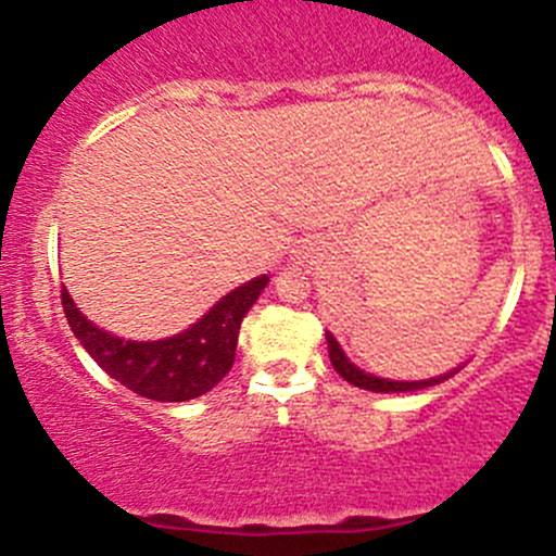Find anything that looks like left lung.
I'll return each instance as SVG.
<instances>
[{
	"label": "left lung",
	"instance_id": "8db88e82",
	"mask_svg": "<svg viewBox=\"0 0 556 556\" xmlns=\"http://www.w3.org/2000/svg\"><path fill=\"white\" fill-rule=\"evenodd\" d=\"M325 341H328V355H330V363H333L336 374H339L341 379H346L350 384L361 387V390H371V392H414V390H425V387H435L441 382H446V379L454 377V374L459 371L463 366H457L454 371H446L441 374V377H430V379H417V382H397V379H382V377H374V374L363 371V368H357L355 363L350 361V357L344 355V350H341V344L336 341V336L330 333V330H325Z\"/></svg>",
	"mask_w": 556,
	"mask_h": 556
}]
</instances>
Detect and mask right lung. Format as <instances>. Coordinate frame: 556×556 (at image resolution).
<instances>
[{"label": "right lung", "instance_id": "right-lung-1", "mask_svg": "<svg viewBox=\"0 0 556 556\" xmlns=\"http://www.w3.org/2000/svg\"><path fill=\"white\" fill-rule=\"evenodd\" d=\"M266 285V274L239 285L190 328L159 341L121 339L99 328L77 309L66 288L61 290V304L83 350L115 382L150 401L179 403L210 392L231 371L242 319Z\"/></svg>", "mask_w": 556, "mask_h": 556}]
</instances>
